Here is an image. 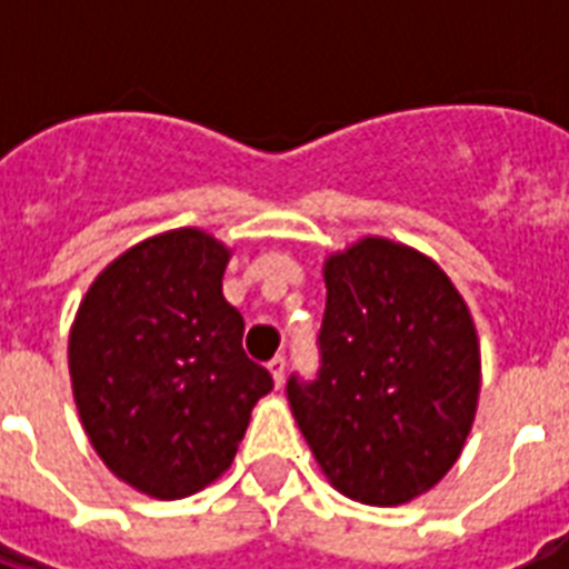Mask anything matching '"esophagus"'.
<instances>
[{
    "label": "esophagus",
    "instance_id": "1",
    "mask_svg": "<svg viewBox=\"0 0 569 569\" xmlns=\"http://www.w3.org/2000/svg\"><path fill=\"white\" fill-rule=\"evenodd\" d=\"M268 372H271V378H274L277 387H283V380H286V357L277 355L274 360L268 363Z\"/></svg>",
    "mask_w": 569,
    "mask_h": 569
}]
</instances>
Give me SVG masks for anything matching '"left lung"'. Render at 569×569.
Here are the masks:
<instances>
[{
  "mask_svg": "<svg viewBox=\"0 0 569 569\" xmlns=\"http://www.w3.org/2000/svg\"><path fill=\"white\" fill-rule=\"evenodd\" d=\"M319 378L286 396L321 472L348 499L405 505L463 451L478 410L476 321L449 274L366 236L325 259Z\"/></svg>",
  "mask_w": 569,
  "mask_h": 569,
  "instance_id": "left-lung-1",
  "label": "left lung"
}]
</instances>
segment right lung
Instances as JSON below:
<instances>
[{
	"label": "right lung",
	"mask_w": 569,
	"mask_h": 569,
	"mask_svg": "<svg viewBox=\"0 0 569 569\" xmlns=\"http://www.w3.org/2000/svg\"><path fill=\"white\" fill-rule=\"evenodd\" d=\"M230 257L197 227L159 232L111 259L76 310L67 363L84 433L153 499L221 478L274 387L244 355V319L221 292Z\"/></svg>",
	"instance_id": "obj_1"
}]
</instances>
